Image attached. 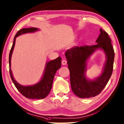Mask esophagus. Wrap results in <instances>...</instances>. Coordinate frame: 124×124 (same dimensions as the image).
<instances>
[{"mask_svg": "<svg viewBox=\"0 0 124 124\" xmlns=\"http://www.w3.org/2000/svg\"><path fill=\"white\" fill-rule=\"evenodd\" d=\"M67 62L65 60H63L62 61V64L63 65V66L64 65H66L67 64Z\"/></svg>", "mask_w": 124, "mask_h": 124, "instance_id": "obj_1", "label": "esophagus"}]
</instances>
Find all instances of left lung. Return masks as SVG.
<instances>
[{
  "label": "left lung",
  "instance_id": "8db88e82",
  "mask_svg": "<svg viewBox=\"0 0 124 124\" xmlns=\"http://www.w3.org/2000/svg\"><path fill=\"white\" fill-rule=\"evenodd\" d=\"M100 33L94 46H73L65 53L70 71L71 89L80 98L94 97L105 87L113 72L114 51L108 33L100 29ZM97 50H101L106 56L102 73L93 80L88 79L85 73L87 60Z\"/></svg>",
  "mask_w": 124,
  "mask_h": 124
}]
</instances>
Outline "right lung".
<instances>
[{"label":"right lung","mask_w":124,"mask_h":124,"mask_svg":"<svg viewBox=\"0 0 124 124\" xmlns=\"http://www.w3.org/2000/svg\"><path fill=\"white\" fill-rule=\"evenodd\" d=\"M39 30V29L36 28H30L22 29L18 31L13 39V43L9 54V69L12 82L18 91L22 95L27 98L32 99H42L48 95L52 88L53 80L56 71L61 67V58L60 56L55 60L46 62L41 79L39 82L33 85H20L14 78L12 70H11V61L13 49L15 48L16 39L18 36L21 35L26 33L35 32Z\"/></svg>","instance_id":"1"}]
</instances>
